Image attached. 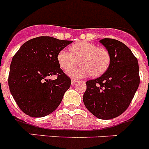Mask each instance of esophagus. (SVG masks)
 <instances>
[{
	"label": "esophagus",
	"mask_w": 149,
	"mask_h": 149,
	"mask_svg": "<svg viewBox=\"0 0 149 149\" xmlns=\"http://www.w3.org/2000/svg\"><path fill=\"white\" fill-rule=\"evenodd\" d=\"M76 82H77V81L76 80H74V79H72V81H71V84H72V86H74V84H76Z\"/></svg>",
	"instance_id": "esophagus-1"
}]
</instances>
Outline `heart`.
Returning a JSON list of instances; mask_svg holds the SVG:
<instances>
[{"mask_svg":"<svg viewBox=\"0 0 149 149\" xmlns=\"http://www.w3.org/2000/svg\"><path fill=\"white\" fill-rule=\"evenodd\" d=\"M59 65L64 70L70 69L80 63L81 66L67 72L73 78L87 77L93 74L98 77L104 73L110 63L109 51L104 48H98L89 42H80L71 47V52L62 49L57 54Z\"/></svg>","mask_w":149,"mask_h":149,"instance_id":"b5f03b06","label":"heart"}]
</instances>
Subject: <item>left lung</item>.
<instances>
[{"mask_svg": "<svg viewBox=\"0 0 149 149\" xmlns=\"http://www.w3.org/2000/svg\"><path fill=\"white\" fill-rule=\"evenodd\" d=\"M99 42L110 53V65L101 77L86 81L83 101L95 116L111 119L123 113L131 104L140 81L139 64L120 41L106 38Z\"/></svg>", "mask_w": 149, "mask_h": 149, "instance_id": "1", "label": "left lung"}]
</instances>
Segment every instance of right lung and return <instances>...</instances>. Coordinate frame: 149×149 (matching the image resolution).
Segmentation results:
<instances>
[{
	"label": "right lung",
	"mask_w": 149,
	"mask_h": 149,
	"mask_svg": "<svg viewBox=\"0 0 149 149\" xmlns=\"http://www.w3.org/2000/svg\"><path fill=\"white\" fill-rule=\"evenodd\" d=\"M72 42L39 36L24 43L12 60L8 78L10 93L19 108L31 117L54 111L71 86L57 61L58 53ZM56 75L55 80L48 78Z\"/></svg>",
	"instance_id": "1"
}]
</instances>
